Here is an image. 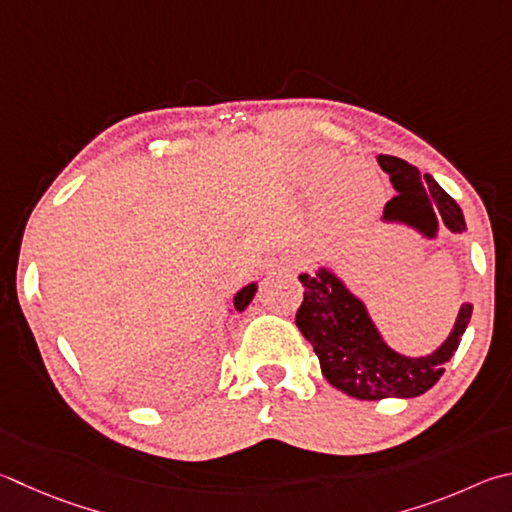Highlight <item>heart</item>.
<instances>
[{"instance_id": "obj_1", "label": "heart", "mask_w": 512, "mask_h": 512, "mask_svg": "<svg viewBox=\"0 0 512 512\" xmlns=\"http://www.w3.org/2000/svg\"><path fill=\"white\" fill-rule=\"evenodd\" d=\"M338 167V161L333 159V156L329 154H322V152H313L304 159V165H302V172L309 181H322L327 179V176L336 170ZM353 172H360V167L356 165H347V167H340V170L333 174V188H340L342 183H345L349 176Z\"/></svg>"}]
</instances>
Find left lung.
Here are the masks:
<instances>
[{
	"instance_id": "8db88e82",
	"label": "left lung",
	"mask_w": 512,
	"mask_h": 512,
	"mask_svg": "<svg viewBox=\"0 0 512 512\" xmlns=\"http://www.w3.org/2000/svg\"><path fill=\"white\" fill-rule=\"evenodd\" d=\"M378 163L389 174L396 197L387 201L385 219H401L434 235L436 221L454 232L466 228L461 208L430 174H421L398 156L378 154ZM304 300L295 324L318 353L324 378L358 401L421 396L443 376V367L459 349L472 304L461 306L450 338L432 356L405 358L385 347L369 315L356 297L329 271L300 275Z\"/></svg>"
}]
</instances>
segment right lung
Wrapping results in <instances>:
<instances>
[{
  "label": "right lung",
  "instance_id": "1",
  "mask_svg": "<svg viewBox=\"0 0 512 512\" xmlns=\"http://www.w3.org/2000/svg\"><path fill=\"white\" fill-rule=\"evenodd\" d=\"M253 295H255V284H250V286H246L244 291H241V293L235 297V309H237V311H244L246 306H248V302L253 300Z\"/></svg>",
  "mask_w": 512,
  "mask_h": 512
}]
</instances>
